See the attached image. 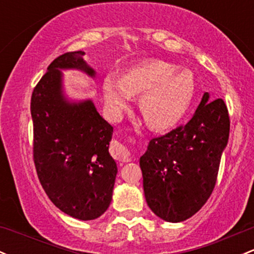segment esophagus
Listing matches in <instances>:
<instances>
[{
	"label": "esophagus",
	"instance_id": "34e87169",
	"mask_svg": "<svg viewBox=\"0 0 254 254\" xmlns=\"http://www.w3.org/2000/svg\"><path fill=\"white\" fill-rule=\"evenodd\" d=\"M132 138H130V142H131ZM113 155L114 158L118 159L119 161H130L131 160V154H130L129 149H127V146H124L123 143H116L113 146Z\"/></svg>",
	"mask_w": 254,
	"mask_h": 254
}]
</instances>
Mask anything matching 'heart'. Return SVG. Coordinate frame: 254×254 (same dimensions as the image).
<instances>
[{
    "instance_id": "obj_1",
    "label": "heart",
    "mask_w": 254,
    "mask_h": 254,
    "mask_svg": "<svg viewBox=\"0 0 254 254\" xmlns=\"http://www.w3.org/2000/svg\"><path fill=\"white\" fill-rule=\"evenodd\" d=\"M159 59L141 61L122 78L110 73L104 79V97L110 112L119 117L132 96L140 95L138 108L154 129H169L183 118L193 101L196 83L189 69Z\"/></svg>"
}]
</instances>
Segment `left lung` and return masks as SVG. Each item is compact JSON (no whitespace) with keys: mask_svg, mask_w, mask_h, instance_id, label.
Masks as SVG:
<instances>
[{"mask_svg":"<svg viewBox=\"0 0 254 254\" xmlns=\"http://www.w3.org/2000/svg\"><path fill=\"white\" fill-rule=\"evenodd\" d=\"M230 119L222 99L202 96L185 125L153 137L140 159L143 190L149 208L168 222L194 216L212 194Z\"/></svg>","mask_w":254,"mask_h":254,"instance_id":"obj_1","label":"left lung"}]
</instances>
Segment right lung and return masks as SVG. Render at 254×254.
Wrapping results in <instances>:
<instances>
[{"instance_id": "add662e5", "label": "right lung", "mask_w": 254, "mask_h": 254, "mask_svg": "<svg viewBox=\"0 0 254 254\" xmlns=\"http://www.w3.org/2000/svg\"><path fill=\"white\" fill-rule=\"evenodd\" d=\"M84 53L67 52L48 66L33 88V163L52 202L73 218L101 216L112 200L117 164L108 153L113 127L91 101L68 104L61 95L59 68H79L94 76Z\"/></svg>"}]
</instances>
